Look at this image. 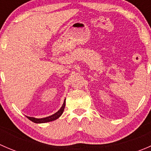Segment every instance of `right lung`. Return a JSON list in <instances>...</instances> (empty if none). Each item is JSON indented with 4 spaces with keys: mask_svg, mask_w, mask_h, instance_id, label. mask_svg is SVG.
Returning a JSON list of instances; mask_svg holds the SVG:
<instances>
[{
    "mask_svg": "<svg viewBox=\"0 0 151 151\" xmlns=\"http://www.w3.org/2000/svg\"><path fill=\"white\" fill-rule=\"evenodd\" d=\"M65 105H66V99L64 100L63 105H62V106L60 107V109H59L58 112H56L55 113L53 114V115H50V116L46 117V118H33V117H28V116H26V117L28 118L29 120H30V121H31L32 122L36 123H47V122H50V121H55V120L58 119V118H60V117L61 116V115L63 114V110H64Z\"/></svg>",
    "mask_w": 151,
    "mask_h": 151,
    "instance_id": "obj_1",
    "label": "right lung"
}]
</instances>
